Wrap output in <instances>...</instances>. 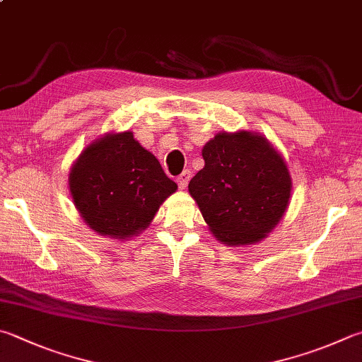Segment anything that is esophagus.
<instances>
[{
	"label": "esophagus",
	"mask_w": 362,
	"mask_h": 362,
	"mask_svg": "<svg viewBox=\"0 0 362 362\" xmlns=\"http://www.w3.org/2000/svg\"><path fill=\"white\" fill-rule=\"evenodd\" d=\"M189 179H192V173H189L188 169L183 170V173H182L179 177H177V185H179L180 189H185L187 185H188Z\"/></svg>",
	"instance_id": "obj_1"
}]
</instances>
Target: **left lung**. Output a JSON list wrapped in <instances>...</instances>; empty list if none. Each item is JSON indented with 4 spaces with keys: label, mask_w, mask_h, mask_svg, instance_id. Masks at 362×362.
I'll return each instance as SVG.
<instances>
[{
    "label": "left lung",
    "mask_w": 362,
    "mask_h": 362,
    "mask_svg": "<svg viewBox=\"0 0 362 362\" xmlns=\"http://www.w3.org/2000/svg\"><path fill=\"white\" fill-rule=\"evenodd\" d=\"M204 168L188 183L204 221L225 245L258 244L284 218L293 182L264 136L221 131L202 147Z\"/></svg>",
    "instance_id": "left-lung-1"
}]
</instances>
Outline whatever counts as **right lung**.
I'll return each instance as SVG.
<instances>
[{"label":"right lung","mask_w":362,"mask_h":362,"mask_svg":"<svg viewBox=\"0 0 362 362\" xmlns=\"http://www.w3.org/2000/svg\"><path fill=\"white\" fill-rule=\"evenodd\" d=\"M68 183L85 225L117 240L139 235L177 192V183L129 129L90 142L71 166Z\"/></svg>","instance_id":"obj_1"}]
</instances>
